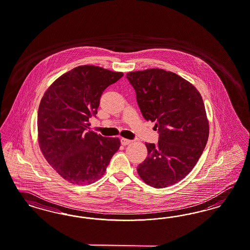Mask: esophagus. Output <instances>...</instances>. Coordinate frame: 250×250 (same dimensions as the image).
I'll list each match as a JSON object with an SVG mask.
<instances>
[{"mask_svg": "<svg viewBox=\"0 0 250 250\" xmlns=\"http://www.w3.org/2000/svg\"><path fill=\"white\" fill-rule=\"evenodd\" d=\"M121 144L123 145V146H127V145H129L130 144L132 141L131 140H129V139H125V138H121Z\"/></svg>", "mask_w": 250, "mask_h": 250, "instance_id": "1", "label": "esophagus"}]
</instances>
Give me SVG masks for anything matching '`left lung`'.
Here are the masks:
<instances>
[{
    "instance_id": "obj_1",
    "label": "left lung",
    "mask_w": 250,
    "mask_h": 250,
    "mask_svg": "<svg viewBox=\"0 0 250 250\" xmlns=\"http://www.w3.org/2000/svg\"><path fill=\"white\" fill-rule=\"evenodd\" d=\"M143 117L155 122L158 143H146L148 156L137 167L142 180L164 188L184 179L201 157L208 138L203 99L194 85L159 68L126 75Z\"/></svg>"
}]
</instances>
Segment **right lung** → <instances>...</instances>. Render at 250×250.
Wrapping results in <instances>:
<instances>
[{"label":"right lung","mask_w":250,"mask_h":250,"mask_svg":"<svg viewBox=\"0 0 250 250\" xmlns=\"http://www.w3.org/2000/svg\"><path fill=\"white\" fill-rule=\"evenodd\" d=\"M123 73L81 65L58 78L44 93L38 111L40 147L59 175L75 185L102 177L121 146L119 138L90 130L102 93Z\"/></svg>","instance_id":"obj_1"}]
</instances>
